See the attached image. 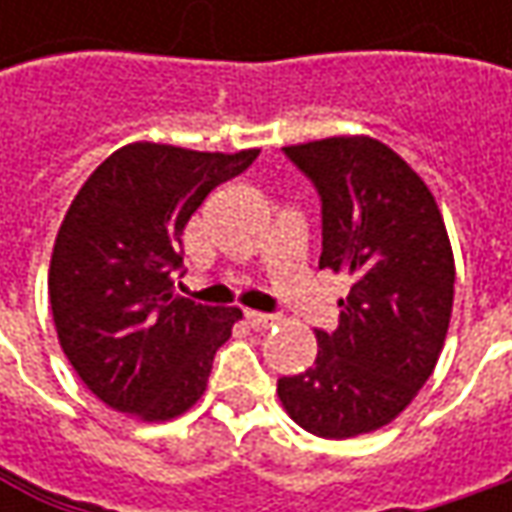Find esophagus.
<instances>
[{
  "label": "esophagus",
  "mask_w": 512,
  "mask_h": 512,
  "mask_svg": "<svg viewBox=\"0 0 512 512\" xmlns=\"http://www.w3.org/2000/svg\"><path fill=\"white\" fill-rule=\"evenodd\" d=\"M247 325L253 327V330H270V327L276 325V316H270V313H245Z\"/></svg>",
  "instance_id": "1"
}]
</instances>
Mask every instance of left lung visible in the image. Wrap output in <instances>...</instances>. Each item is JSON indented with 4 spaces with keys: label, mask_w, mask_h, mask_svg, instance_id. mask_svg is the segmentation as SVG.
<instances>
[{
    "label": "left lung",
    "mask_w": 512,
    "mask_h": 512,
    "mask_svg": "<svg viewBox=\"0 0 512 512\" xmlns=\"http://www.w3.org/2000/svg\"><path fill=\"white\" fill-rule=\"evenodd\" d=\"M322 202V270L350 276L339 327L316 330L313 367L279 379L290 419L322 439L393 422L439 362L453 310V250L433 193L370 136L282 148Z\"/></svg>",
    "instance_id": "1"
}]
</instances>
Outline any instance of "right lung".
<instances>
[{"instance_id":"right-lung-1","label":"right lung","mask_w":512,"mask_h":512,"mask_svg":"<svg viewBox=\"0 0 512 512\" xmlns=\"http://www.w3.org/2000/svg\"><path fill=\"white\" fill-rule=\"evenodd\" d=\"M256 156L136 142L76 193L53 245L50 310L73 370L113 410L165 422L205 393L242 310L202 307L173 290L182 230Z\"/></svg>"}]
</instances>
